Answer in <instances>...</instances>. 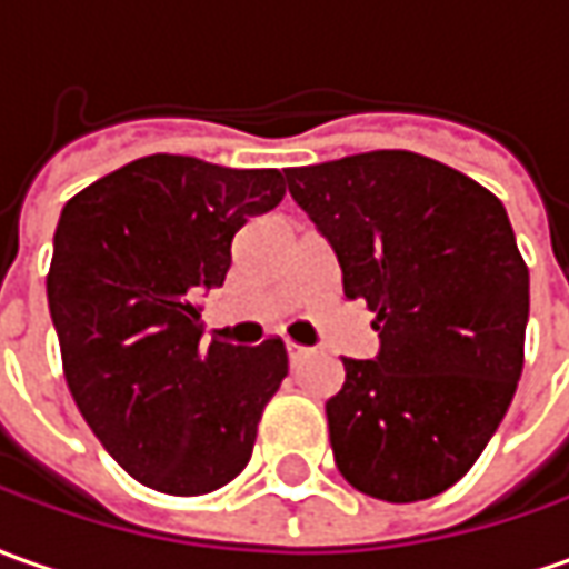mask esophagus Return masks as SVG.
<instances>
[{"instance_id": "esophagus-1", "label": "esophagus", "mask_w": 569, "mask_h": 569, "mask_svg": "<svg viewBox=\"0 0 569 569\" xmlns=\"http://www.w3.org/2000/svg\"><path fill=\"white\" fill-rule=\"evenodd\" d=\"M286 355H289V361H292V365H299L301 358H308V355H311V349L296 346V342H286Z\"/></svg>"}]
</instances>
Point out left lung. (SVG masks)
Here are the masks:
<instances>
[{"label":"left lung","mask_w":569,"mask_h":569,"mask_svg":"<svg viewBox=\"0 0 569 569\" xmlns=\"http://www.w3.org/2000/svg\"><path fill=\"white\" fill-rule=\"evenodd\" d=\"M286 187L330 242L346 299L377 315L380 351L342 358L327 401L339 473L392 505L446 492L496 436L523 370L529 270L505 204L398 149L289 168Z\"/></svg>","instance_id":"obj_1"}]
</instances>
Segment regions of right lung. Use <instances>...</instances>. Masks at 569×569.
I'll use <instances>...</instances> for the list:
<instances>
[{"label": "right lung", "instance_id": "right-lung-1", "mask_svg": "<svg viewBox=\"0 0 569 569\" xmlns=\"http://www.w3.org/2000/svg\"><path fill=\"white\" fill-rule=\"evenodd\" d=\"M286 196L273 168L189 154L123 164L61 208L46 277L64 380L96 439L142 486L204 496L249 463L289 373L280 339L202 346L239 227Z\"/></svg>", "mask_w": 569, "mask_h": 569}]
</instances>
